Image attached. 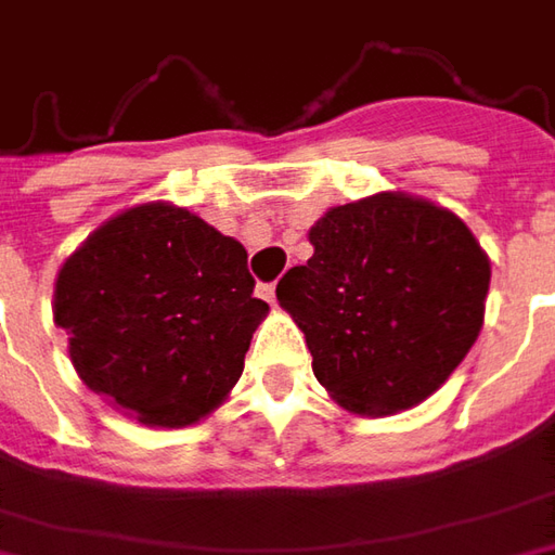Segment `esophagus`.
Wrapping results in <instances>:
<instances>
[{
  "label": "esophagus",
  "mask_w": 555,
  "mask_h": 555,
  "mask_svg": "<svg viewBox=\"0 0 555 555\" xmlns=\"http://www.w3.org/2000/svg\"><path fill=\"white\" fill-rule=\"evenodd\" d=\"M257 295H260L263 301H276V285H273V282H260V285H257Z\"/></svg>",
  "instance_id": "1"
}]
</instances>
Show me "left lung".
<instances>
[{"mask_svg":"<svg viewBox=\"0 0 555 555\" xmlns=\"http://www.w3.org/2000/svg\"><path fill=\"white\" fill-rule=\"evenodd\" d=\"M313 257L276 298L307 338L313 375L350 413L416 406L463 363L485 323L491 260L447 207L403 192L332 207Z\"/></svg>","mask_w":555,"mask_h":555,"instance_id":"obj_1","label":"left lung"}]
</instances>
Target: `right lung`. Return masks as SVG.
<instances>
[{
  "mask_svg": "<svg viewBox=\"0 0 555 555\" xmlns=\"http://www.w3.org/2000/svg\"><path fill=\"white\" fill-rule=\"evenodd\" d=\"M52 310L95 395L145 425L180 428L230 395L270 307L254 298L235 238L152 202L111 217L64 260Z\"/></svg>",
  "mask_w": 555,
  "mask_h": 555,
  "instance_id": "1",
  "label": "right lung"
}]
</instances>
